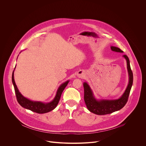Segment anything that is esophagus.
I'll use <instances>...</instances> for the list:
<instances>
[{"instance_id":"esophagus-1","label":"esophagus","mask_w":146,"mask_h":146,"mask_svg":"<svg viewBox=\"0 0 146 146\" xmlns=\"http://www.w3.org/2000/svg\"><path fill=\"white\" fill-rule=\"evenodd\" d=\"M77 76L78 77H82L83 76H84V73H83L82 72H78L77 73Z\"/></svg>"}]
</instances>
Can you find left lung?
Returning a JSON list of instances; mask_svg holds the SVG:
<instances>
[{
	"mask_svg": "<svg viewBox=\"0 0 146 146\" xmlns=\"http://www.w3.org/2000/svg\"><path fill=\"white\" fill-rule=\"evenodd\" d=\"M111 51L122 53L123 51L118 47L111 46ZM127 61V70L129 77L128 84L123 94L118 99H97L87 82L83 83L84 89V102L90 111L97 115H105L121 110L127 103L129 93L133 84V73L130 66L128 57L124 55L122 56Z\"/></svg>",
	"mask_w": 146,
	"mask_h": 146,
	"instance_id": "obj_1",
	"label": "left lung"
}]
</instances>
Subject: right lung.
<instances>
[{
	"label": "right lung",
	"mask_w": 146,
	"mask_h": 146,
	"mask_svg": "<svg viewBox=\"0 0 146 146\" xmlns=\"http://www.w3.org/2000/svg\"><path fill=\"white\" fill-rule=\"evenodd\" d=\"M15 67L12 74V82L14 87L17 99L19 105L23 108L26 109L31 110L33 112H35L38 114L46 113L53 110L56 107L57 105L58 104V102L59 101V99L60 98L62 93L65 88V87L67 86V85L68 84L70 80H68L60 85V86L58 87L56 91V95L52 101L50 102L34 101V100H30L29 99L24 96L19 91L17 88V86L15 82L14 77V73Z\"/></svg>",
	"instance_id": "add662e5"
}]
</instances>
